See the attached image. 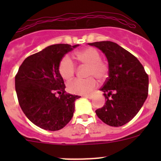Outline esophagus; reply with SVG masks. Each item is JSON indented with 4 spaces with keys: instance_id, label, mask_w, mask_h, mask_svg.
Instances as JSON below:
<instances>
[{
    "instance_id": "esophagus-1",
    "label": "esophagus",
    "mask_w": 161,
    "mask_h": 161,
    "mask_svg": "<svg viewBox=\"0 0 161 161\" xmlns=\"http://www.w3.org/2000/svg\"><path fill=\"white\" fill-rule=\"evenodd\" d=\"M83 97H86V98H88V99H92V95H84Z\"/></svg>"
}]
</instances>
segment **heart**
<instances>
[{
    "label": "heart",
    "mask_w": 161,
    "mask_h": 161,
    "mask_svg": "<svg viewBox=\"0 0 161 161\" xmlns=\"http://www.w3.org/2000/svg\"><path fill=\"white\" fill-rule=\"evenodd\" d=\"M76 59L84 65L88 66L85 79H75L68 84V90L71 93L87 95L90 93L97 86V81H103L108 77V66L101 60L100 53L94 48L89 47L77 51L75 53ZM76 66L69 55L61 58L58 65V71L61 77L66 81L72 79L75 73Z\"/></svg>",
    "instance_id": "obj_1"
}]
</instances>
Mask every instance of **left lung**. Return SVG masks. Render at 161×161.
Instances as JSON below:
<instances>
[{
  "label": "left lung",
  "mask_w": 161,
  "mask_h": 161,
  "mask_svg": "<svg viewBox=\"0 0 161 161\" xmlns=\"http://www.w3.org/2000/svg\"><path fill=\"white\" fill-rule=\"evenodd\" d=\"M89 45L105 53L109 67V76L100 89L107 101L103 108L96 110V114L108 125H124L137 114L147 98L148 75L134 55L114 42Z\"/></svg>",
  "instance_id": "obj_1"
}]
</instances>
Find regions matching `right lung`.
I'll list each match as a JSON object with an SVG mask.
<instances>
[{
	"label": "right lung",
	"instance_id": "1",
	"mask_svg": "<svg viewBox=\"0 0 161 161\" xmlns=\"http://www.w3.org/2000/svg\"><path fill=\"white\" fill-rule=\"evenodd\" d=\"M78 46L59 43L47 47L25 58L15 75V90L22 111L45 130H60L73 117L75 101L80 97L64 90L58 65L64 54Z\"/></svg>",
	"mask_w": 161,
	"mask_h": 161
}]
</instances>
